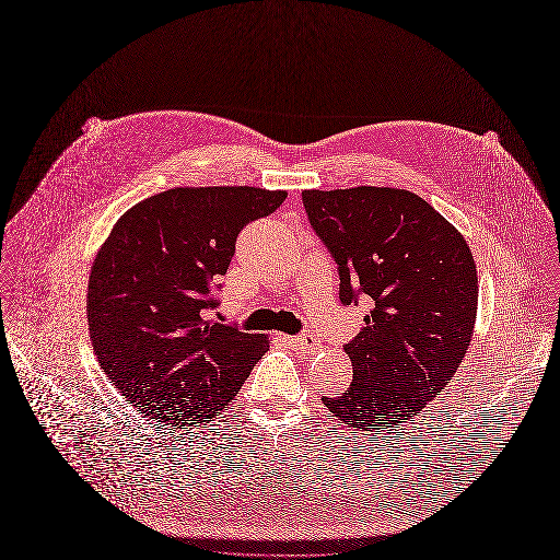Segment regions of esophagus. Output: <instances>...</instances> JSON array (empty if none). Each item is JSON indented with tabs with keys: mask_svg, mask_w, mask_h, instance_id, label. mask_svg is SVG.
Returning <instances> with one entry per match:
<instances>
[{
	"mask_svg": "<svg viewBox=\"0 0 560 560\" xmlns=\"http://www.w3.org/2000/svg\"><path fill=\"white\" fill-rule=\"evenodd\" d=\"M290 343H292L296 350L305 352V354L316 352V350H318V346H322V341H318V337H316L314 332H303V335H299V337L290 339Z\"/></svg>",
	"mask_w": 560,
	"mask_h": 560,
	"instance_id": "1",
	"label": "esophagus"
}]
</instances>
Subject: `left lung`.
Masks as SVG:
<instances>
[{"label": "left lung", "mask_w": 560, "mask_h": 560, "mask_svg": "<svg viewBox=\"0 0 560 560\" xmlns=\"http://www.w3.org/2000/svg\"><path fill=\"white\" fill-rule=\"evenodd\" d=\"M312 230L339 266L343 305L374 301L346 343L352 383L324 406L346 425L387 430L445 389L474 335L478 277L463 234L410 190H303Z\"/></svg>", "instance_id": "obj_1"}]
</instances>
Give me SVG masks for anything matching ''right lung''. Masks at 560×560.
Returning a JSON list of instances; mask_svg holds the SVG:
<instances>
[{
    "instance_id": "right-lung-1",
    "label": "right lung",
    "mask_w": 560,
    "mask_h": 560,
    "mask_svg": "<svg viewBox=\"0 0 560 560\" xmlns=\"http://www.w3.org/2000/svg\"><path fill=\"white\" fill-rule=\"evenodd\" d=\"M285 190L173 188L132 206L100 248L89 279V330L110 383L145 419L190 428L228 408L266 335L217 324L212 288L238 232L275 212Z\"/></svg>"
}]
</instances>
